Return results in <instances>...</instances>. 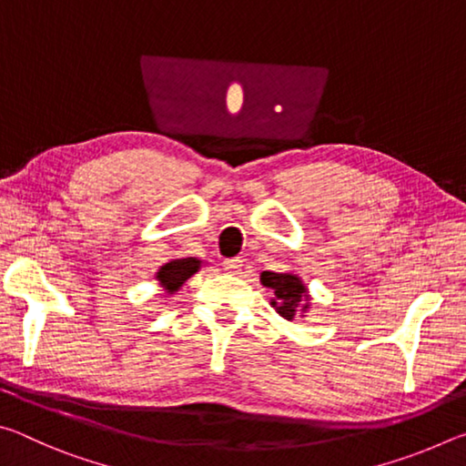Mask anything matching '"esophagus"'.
I'll return each mask as SVG.
<instances>
[{"label":"esophagus","mask_w":466,"mask_h":466,"mask_svg":"<svg viewBox=\"0 0 466 466\" xmlns=\"http://www.w3.org/2000/svg\"><path fill=\"white\" fill-rule=\"evenodd\" d=\"M224 265V271L226 273H232V275H238L240 269H242V258H226V261L222 263Z\"/></svg>","instance_id":"esophagus-1"}]
</instances>
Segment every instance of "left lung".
<instances>
[{"label":"left lung","mask_w":466,"mask_h":466,"mask_svg":"<svg viewBox=\"0 0 466 466\" xmlns=\"http://www.w3.org/2000/svg\"><path fill=\"white\" fill-rule=\"evenodd\" d=\"M261 283L265 288L273 289L275 298H271V306L275 312L286 320H294L296 317H304L310 309V294L302 278L296 273H273L263 271Z\"/></svg>","instance_id":"8db88e82"}]
</instances>
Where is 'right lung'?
<instances>
[{
    "label": "right lung",
    "mask_w": 466,
    "mask_h": 466,
    "mask_svg": "<svg viewBox=\"0 0 466 466\" xmlns=\"http://www.w3.org/2000/svg\"><path fill=\"white\" fill-rule=\"evenodd\" d=\"M201 269V261L195 257H187V258H172V261L164 263L160 269L156 271V279L160 283V288L167 291V294H175L183 283L193 278V275Z\"/></svg>",
    "instance_id": "1"
}]
</instances>
